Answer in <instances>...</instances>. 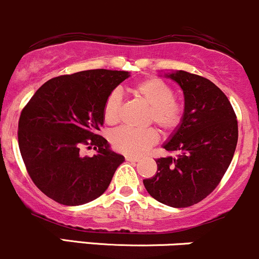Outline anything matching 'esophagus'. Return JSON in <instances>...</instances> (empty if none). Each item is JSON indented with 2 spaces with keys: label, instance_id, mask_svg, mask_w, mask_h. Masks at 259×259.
<instances>
[{
  "label": "esophagus",
  "instance_id": "34e87169",
  "mask_svg": "<svg viewBox=\"0 0 259 259\" xmlns=\"http://www.w3.org/2000/svg\"><path fill=\"white\" fill-rule=\"evenodd\" d=\"M127 162H140V158L132 157V155H126Z\"/></svg>",
  "mask_w": 259,
  "mask_h": 259
}]
</instances>
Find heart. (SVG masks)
<instances>
[{
  "label": "heart",
  "instance_id": "1",
  "mask_svg": "<svg viewBox=\"0 0 259 259\" xmlns=\"http://www.w3.org/2000/svg\"><path fill=\"white\" fill-rule=\"evenodd\" d=\"M136 97L151 107L149 121L164 131H173L179 126L183 117V107L174 100V91L163 80L152 77L137 82L132 88ZM122 96L112 91L104 104V119L107 124L117 123L121 113ZM158 132L154 128L133 130L121 127L113 131L110 142L116 151L128 155H141L149 147L157 143Z\"/></svg>",
  "mask_w": 259,
  "mask_h": 259
}]
</instances>
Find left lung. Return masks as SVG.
<instances>
[{"label": "left lung", "instance_id": "obj_1", "mask_svg": "<svg viewBox=\"0 0 259 259\" xmlns=\"http://www.w3.org/2000/svg\"><path fill=\"white\" fill-rule=\"evenodd\" d=\"M163 75L184 94L182 122L163 144L178 155L155 160L157 174L143 184L157 201L188 207L212 193L226 173L237 146V119L229 99L210 80L183 70Z\"/></svg>", "mask_w": 259, "mask_h": 259}]
</instances>
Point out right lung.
I'll return each mask as SVG.
<instances>
[{
  "instance_id": "add662e5",
  "label": "right lung",
  "mask_w": 259,
  "mask_h": 259,
  "mask_svg": "<svg viewBox=\"0 0 259 259\" xmlns=\"http://www.w3.org/2000/svg\"><path fill=\"white\" fill-rule=\"evenodd\" d=\"M128 77V71L106 69L53 77L23 108L19 151L33 183L54 201L77 206L97 199L124 162L96 131L107 96ZM82 144L95 145L97 154L80 156Z\"/></svg>"
}]
</instances>
